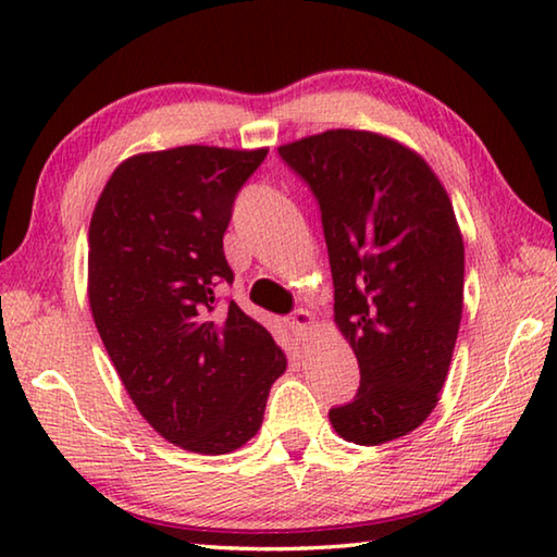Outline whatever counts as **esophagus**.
Wrapping results in <instances>:
<instances>
[{
    "label": "esophagus",
    "mask_w": 557,
    "mask_h": 557,
    "mask_svg": "<svg viewBox=\"0 0 557 557\" xmlns=\"http://www.w3.org/2000/svg\"><path fill=\"white\" fill-rule=\"evenodd\" d=\"M289 326H292V332L299 336V342H307L309 334H312V326H314V314L307 312V309H297V312L289 317Z\"/></svg>",
    "instance_id": "34e87169"
}]
</instances>
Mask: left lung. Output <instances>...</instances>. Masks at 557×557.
Returning a JSON list of instances; mask_svg holds the SVG:
<instances>
[{"instance_id":"8db88e82","label":"left lung","mask_w":557,"mask_h":557,"mask_svg":"<svg viewBox=\"0 0 557 557\" xmlns=\"http://www.w3.org/2000/svg\"><path fill=\"white\" fill-rule=\"evenodd\" d=\"M280 157L319 201L334 280V322L361 385L329 410L354 445H383L435 410L457 344L465 240L430 164L366 129H326Z\"/></svg>"}]
</instances>
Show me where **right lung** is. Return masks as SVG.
<instances>
[{
    "mask_svg": "<svg viewBox=\"0 0 557 557\" xmlns=\"http://www.w3.org/2000/svg\"><path fill=\"white\" fill-rule=\"evenodd\" d=\"M268 149L186 145L135 154L102 188L88 231V299L139 414L172 445L228 455L262 425L287 369L275 338L215 287L223 233Z\"/></svg>",
    "mask_w": 557,
    "mask_h": 557,
    "instance_id": "right-lung-1",
    "label": "right lung"
}]
</instances>
